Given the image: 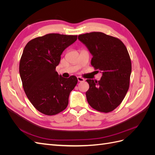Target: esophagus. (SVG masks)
<instances>
[{"mask_svg":"<svg viewBox=\"0 0 155 155\" xmlns=\"http://www.w3.org/2000/svg\"><path fill=\"white\" fill-rule=\"evenodd\" d=\"M78 81L79 82H83V81H85V79H84L82 78H81V77H78Z\"/></svg>","mask_w":155,"mask_h":155,"instance_id":"esophagus-1","label":"esophagus"}]
</instances>
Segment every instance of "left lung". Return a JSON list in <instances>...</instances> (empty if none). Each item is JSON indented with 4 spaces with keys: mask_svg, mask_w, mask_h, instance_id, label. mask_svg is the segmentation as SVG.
Here are the masks:
<instances>
[{
    "mask_svg": "<svg viewBox=\"0 0 155 155\" xmlns=\"http://www.w3.org/2000/svg\"><path fill=\"white\" fill-rule=\"evenodd\" d=\"M78 39L92 55V66L102 73L100 81L87 79L88 104L97 111L111 112L129 90L131 61L127 49L119 39L102 32L79 35Z\"/></svg>",
    "mask_w": 155,
    "mask_h": 155,
    "instance_id": "obj_1",
    "label": "left lung"
}]
</instances>
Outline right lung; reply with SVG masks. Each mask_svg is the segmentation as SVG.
Masks as SVG:
<instances>
[{
  "instance_id": "add662e5",
  "label": "right lung",
  "mask_w": 155,
  "mask_h": 155,
  "mask_svg": "<svg viewBox=\"0 0 155 155\" xmlns=\"http://www.w3.org/2000/svg\"><path fill=\"white\" fill-rule=\"evenodd\" d=\"M78 35L49 34L30 41L19 64L22 87L31 104L46 115L66 109L70 93L78 83L76 76L63 78L55 71L61 55L77 40Z\"/></svg>"
}]
</instances>
